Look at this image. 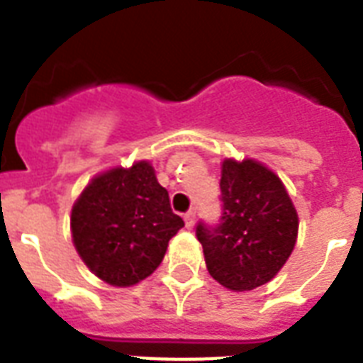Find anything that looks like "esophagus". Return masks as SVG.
<instances>
[{"instance_id": "34e87169", "label": "esophagus", "mask_w": 363, "mask_h": 363, "mask_svg": "<svg viewBox=\"0 0 363 363\" xmlns=\"http://www.w3.org/2000/svg\"><path fill=\"white\" fill-rule=\"evenodd\" d=\"M184 220H185V225L189 227V229L195 225V210H189V212H185Z\"/></svg>"}]
</instances>
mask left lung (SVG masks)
<instances>
[{"instance_id":"1","label":"left lung","mask_w":363,"mask_h":363,"mask_svg":"<svg viewBox=\"0 0 363 363\" xmlns=\"http://www.w3.org/2000/svg\"><path fill=\"white\" fill-rule=\"evenodd\" d=\"M220 187V223L199 221L196 238L213 280L250 291L277 277L294 252L297 212L280 178L254 159H225Z\"/></svg>"}]
</instances>
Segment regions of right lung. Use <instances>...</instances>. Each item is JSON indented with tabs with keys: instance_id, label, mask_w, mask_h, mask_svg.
<instances>
[{
	"instance_id": "right-lung-1",
	"label": "right lung",
	"mask_w": 363,
	"mask_h": 363,
	"mask_svg": "<svg viewBox=\"0 0 363 363\" xmlns=\"http://www.w3.org/2000/svg\"><path fill=\"white\" fill-rule=\"evenodd\" d=\"M182 227L147 161L96 176L72 208L77 254L98 278L119 288L150 277Z\"/></svg>"
}]
</instances>
